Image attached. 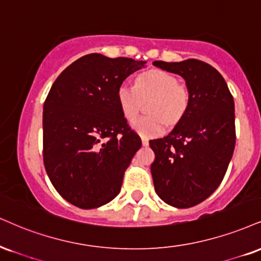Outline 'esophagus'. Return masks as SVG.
<instances>
[{
	"label": "esophagus",
	"mask_w": 261,
	"mask_h": 261,
	"mask_svg": "<svg viewBox=\"0 0 261 261\" xmlns=\"http://www.w3.org/2000/svg\"><path fill=\"white\" fill-rule=\"evenodd\" d=\"M141 140H142L143 146H148V144H149V141H148V139H147V137L142 136V137H141Z\"/></svg>",
	"instance_id": "34e87169"
}]
</instances>
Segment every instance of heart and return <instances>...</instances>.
<instances>
[{
	"label": "heart",
	"mask_w": 261,
	"mask_h": 261,
	"mask_svg": "<svg viewBox=\"0 0 261 261\" xmlns=\"http://www.w3.org/2000/svg\"><path fill=\"white\" fill-rule=\"evenodd\" d=\"M117 98L125 118L134 119L140 111L141 102L150 100L147 108L148 117H141L131 122V127L141 136H156L164 131V120L176 124L190 108L191 93L187 87L178 85L174 75L164 70H150L136 77L135 86L121 84Z\"/></svg>",
	"instance_id": "1"
}]
</instances>
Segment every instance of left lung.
I'll list each match as a JSON object with an SVG mask.
<instances>
[{
    "instance_id": "left-lung-1",
    "label": "left lung",
    "mask_w": 261,
    "mask_h": 261,
    "mask_svg": "<svg viewBox=\"0 0 261 261\" xmlns=\"http://www.w3.org/2000/svg\"><path fill=\"white\" fill-rule=\"evenodd\" d=\"M153 65L184 77L191 93L190 108L171 133L149 141L153 184L166 204L191 208L219 187L230 164L236 143L233 97L222 75L198 59Z\"/></svg>"
}]
</instances>
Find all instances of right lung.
<instances>
[{
	"instance_id": "obj_1",
	"label": "right lung",
	"mask_w": 261,
	"mask_h": 261,
	"mask_svg": "<svg viewBox=\"0 0 261 261\" xmlns=\"http://www.w3.org/2000/svg\"><path fill=\"white\" fill-rule=\"evenodd\" d=\"M146 62L86 55L53 83L43 105V164L57 192L81 209L109 203L142 146L119 107V86Z\"/></svg>"
}]
</instances>
